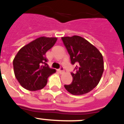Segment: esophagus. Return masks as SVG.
Instances as JSON below:
<instances>
[{
	"mask_svg": "<svg viewBox=\"0 0 124 124\" xmlns=\"http://www.w3.org/2000/svg\"><path fill=\"white\" fill-rule=\"evenodd\" d=\"M59 71L60 74H63L64 72V68L63 67H60V68L59 69Z\"/></svg>",
	"mask_w": 124,
	"mask_h": 124,
	"instance_id": "obj_1",
	"label": "esophagus"
}]
</instances>
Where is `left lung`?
I'll return each mask as SVG.
<instances>
[{"mask_svg": "<svg viewBox=\"0 0 124 124\" xmlns=\"http://www.w3.org/2000/svg\"><path fill=\"white\" fill-rule=\"evenodd\" d=\"M62 39L70 55L71 64L76 65V72H71L72 82L64 87L74 95L89 93L97 86L102 76V55L95 46L81 36H65Z\"/></svg>", "mask_w": 124, "mask_h": 124, "instance_id": "1", "label": "left lung"}]
</instances>
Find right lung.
<instances>
[{"label":"right lung","mask_w":124,"mask_h":124,"mask_svg":"<svg viewBox=\"0 0 124 124\" xmlns=\"http://www.w3.org/2000/svg\"><path fill=\"white\" fill-rule=\"evenodd\" d=\"M57 38L39 37L21 48L13 60L15 76L24 88L36 91L46 85L48 78L55 70L48 65L45 54Z\"/></svg>","instance_id":"obj_1"}]
</instances>
